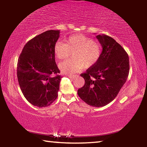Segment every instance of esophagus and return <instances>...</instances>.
Here are the masks:
<instances>
[{"instance_id": "34e87169", "label": "esophagus", "mask_w": 147, "mask_h": 147, "mask_svg": "<svg viewBox=\"0 0 147 147\" xmlns=\"http://www.w3.org/2000/svg\"><path fill=\"white\" fill-rule=\"evenodd\" d=\"M75 76H76L75 75H69V76H68L69 78H74V77H75Z\"/></svg>"}]
</instances>
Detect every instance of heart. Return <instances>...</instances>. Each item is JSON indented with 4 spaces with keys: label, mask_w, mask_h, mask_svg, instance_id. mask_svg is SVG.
I'll list each match as a JSON object with an SVG mask.
<instances>
[{
    "label": "heart",
    "mask_w": 147,
    "mask_h": 147,
    "mask_svg": "<svg viewBox=\"0 0 147 147\" xmlns=\"http://www.w3.org/2000/svg\"><path fill=\"white\" fill-rule=\"evenodd\" d=\"M73 53V59L59 64V69L63 74H73L81 71L85 67H93L100 58L101 46L98 41L92 40L82 34L69 36L65 43L56 42L54 54L59 59H66Z\"/></svg>",
    "instance_id": "obj_1"
}]
</instances>
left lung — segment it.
Instances as JSON below:
<instances>
[{
	"label": "left lung",
	"mask_w": 147,
	"mask_h": 147,
	"mask_svg": "<svg viewBox=\"0 0 147 147\" xmlns=\"http://www.w3.org/2000/svg\"><path fill=\"white\" fill-rule=\"evenodd\" d=\"M100 58L93 67L80 74L85 84L78 90L82 100L93 107H102L115 98L128 78L130 64L128 54L115 39L98 35Z\"/></svg>",
	"instance_id": "8db88e82"
}]
</instances>
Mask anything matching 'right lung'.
I'll return each mask as SVG.
<instances>
[{"instance_id":"obj_1","label":"right lung","mask_w":147,"mask_h":147,"mask_svg":"<svg viewBox=\"0 0 147 147\" xmlns=\"http://www.w3.org/2000/svg\"><path fill=\"white\" fill-rule=\"evenodd\" d=\"M59 37V30H54L38 35L26 43L18 59L17 78L22 93L39 108L51 105L58 96L62 77L58 74L54 45Z\"/></svg>"}]
</instances>
